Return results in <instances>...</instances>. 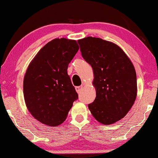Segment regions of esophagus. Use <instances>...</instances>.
I'll return each instance as SVG.
<instances>
[{"label": "esophagus", "mask_w": 158, "mask_h": 158, "mask_svg": "<svg viewBox=\"0 0 158 158\" xmlns=\"http://www.w3.org/2000/svg\"><path fill=\"white\" fill-rule=\"evenodd\" d=\"M83 88V86H78V87H76V90H77V92L78 94H79V93L81 92V90H82Z\"/></svg>", "instance_id": "1"}]
</instances>
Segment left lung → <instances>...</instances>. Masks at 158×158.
Here are the masks:
<instances>
[{
    "label": "left lung",
    "instance_id": "8db88e82",
    "mask_svg": "<svg viewBox=\"0 0 158 158\" xmlns=\"http://www.w3.org/2000/svg\"><path fill=\"white\" fill-rule=\"evenodd\" d=\"M81 56L94 70L96 97L88 104L98 122L111 124L121 120L133 105L137 77L128 56L117 45L100 38L78 40Z\"/></svg>",
    "mask_w": 158,
    "mask_h": 158
}]
</instances>
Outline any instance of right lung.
Listing matches in <instances>:
<instances>
[{
    "label": "right lung",
    "instance_id": "obj_1",
    "mask_svg": "<svg viewBox=\"0 0 158 158\" xmlns=\"http://www.w3.org/2000/svg\"><path fill=\"white\" fill-rule=\"evenodd\" d=\"M78 50L76 40L54 39L28 65L23 80L25 102L34 118L44 124L54 127L63 123L78 99L67 72Z\"/></svg>",
    "mask_w": 158,
    "mask_h": 158
}]
</instances>
